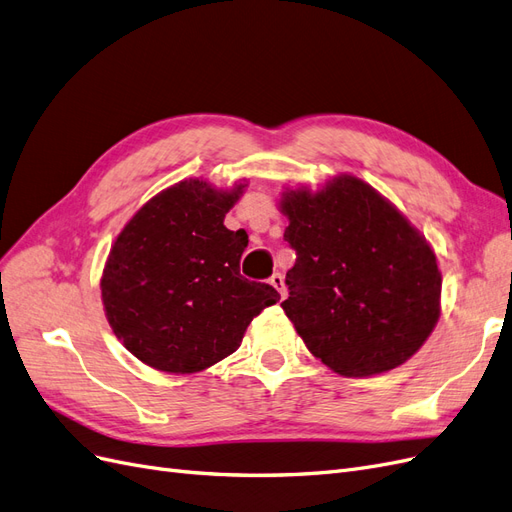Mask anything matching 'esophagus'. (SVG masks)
<instances>
[{
    "mask_svg": "<svg viewBox=\"0 0 512 512\" xmlns=\"http://www.w3.org/2000/svg\"><path fill=\"white\" fill-rule=\"evenodd\" d=\"M269 284L280 292V297L284 299L286 297V284H284V275L282 273H273L271 277H269Z\"/></svg>",
    "mask_w": 512,
    "mask_h": 512,
    "instance_id": "esophagus-1",
    "label": "esophagus"
}]
</instances>
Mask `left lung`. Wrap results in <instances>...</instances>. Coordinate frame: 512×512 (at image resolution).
I'll list each match as a JSON object with an SVG mask.
<instances>
[{"mask_svg": "<svg viewBox=\"0 0 512 512\" xmlns=\"http://www.w3.org/2000/svg\"><path fill=\"white\" fill-rule=\"evenodd\" d=\"M280 209L297 252L282 307L307 350L348 378L406 363L440 318L442 275L421 232L350 175L288 190Z\"/></svg>", "mask_w": 512, "mask_h": 512, "instance_id": "left-lung-1", "label": "left lung"}]
</instances>
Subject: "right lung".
Listing matches in <instances>:
<instances>
[{
  "label": "right lung",
  "instance_id": "add662e5",
  "mask_svg": "<svg viewBox=\"0 0 512 512\" xmlns=\"http://www.w3.org/2000/svg\"><path fill=\"white\" fill-rule=\"evenodd\" d=\"M243 188L179 181L119 232L102 273V303L138 361L168 374L203 371L235 352L254 316L280 301L273 286L239 273L247 235L228 230L224 218Z\"/></svg>",
  "mask_w": 512,
  "mask_h": 512
}]
</instances>
